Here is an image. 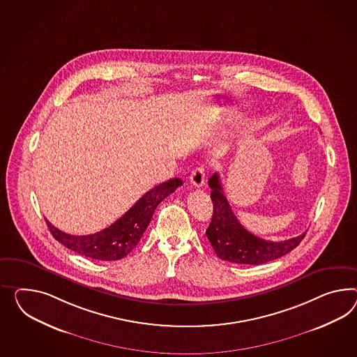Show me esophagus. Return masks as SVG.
I'll use <instances>...</instances> for the list:
<instances>
[{"mask_svg": "<svg viewBox=\"0 0 357 357\" xmlns=\"http://www.w3.org/2000/svg\"><path fill=\"white\" fill-rule=\"evenodd\" d=\"M204 178H206V174H204V168L203 167H198L192 171L190 174V183L197 186V188H201L204 185Z\"/></svg>", "mask_w": 357, "mask_h": 357, "instance_id": "obj_1", "label": "esophagus"}]
</instances>
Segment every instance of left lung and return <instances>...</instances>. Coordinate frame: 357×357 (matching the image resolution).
I'll list each match as a JSON object with an SVG mask.
<instances>
[{"instance_id": "obj_1", "label": "left lung", "mask_w": 357, "mask_h": 357, "mask_svg": "<svg viewBox=\"0 0 357 357\" xmlns=\"http://www.w3.org/2000/svg\"><path fill=\"white\" fill-rule=\"evenodd\" d=\"M213 215L206 236L221 260L236 264L259 265L272 261L289 254L305 237H298L281 242H272L256 237L238 221L220 183L219 174H213L208 180Z\"/></svg>"}]
</instances>
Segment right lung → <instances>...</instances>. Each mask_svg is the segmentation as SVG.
<instances>
[{
  "instance_id": "right-lung-1",
  "label": "right lung",
  "mask_w": 357,
  "mask_h": 357,
  "mask_svg": "<svg viewBox=\"0 0 357 357\" xmlns=\"http://www.w3.org/2000/svg\"><path fill=\"white\" fill-rule=\"evenodd\" d=\"M183 185V180L174 177L163 183L156 185L144 194L119 220L94 234L73 236L55 228L47 220V228L53 237L63 246L79 255L94 260L112 261L128 255L137 246L158 204Z\"/></svg>"
}]
</instances>
